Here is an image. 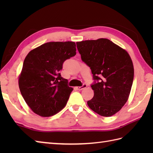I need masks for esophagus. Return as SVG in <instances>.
<instances>
[{
    "label": "esophagus",
    "mask_w": 153,
    "mask_h": 153,
    "mask_svg": "<svg viewBox=\"0 0 153 153\" xmlns=\"http://www.w3.org/2000/svg\"><path fill=\"white\" fill-rule=\"evenodd\" d=\"M87 87V85H86V84H83V85L81 87H76V89L77 90L80 91V90H82L84 88H85V87Z\"/></svg>",
    "instance_id": "34e87169"
}]
</instances>
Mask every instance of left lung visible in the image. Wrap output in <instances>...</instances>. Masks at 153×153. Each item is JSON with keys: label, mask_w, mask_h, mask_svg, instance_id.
Here are the masks:
<instances>
[{"label": "left lung", "mask_w": 153, "mask_h": 153, "mask_svg": "<svg viewBox=\"0 0 153 153\" xmlns=\"http://www.w3.org/2000/svg\"><path fill=\"white\" fill-rule=\"evenodd\" d=\"M81 58L90 67L93 98L87 101L98 114L109 117L120 111L128 99L134 69L127 51L107 39L77 42Z\"/></svg>", "instance_id": "1"}]
</instances>
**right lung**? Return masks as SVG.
Masks as SVG:
<instances>
[{
	"label": "right lung",
	"instance_id": "right-lung-1",
	"mask_svg": "<svg viewBox=\"0 0 153 153\" xmlns=\"http://www.w3.org/2000/svg\"><path fill=\"white\" fill-rule=\"evenodd\" d=\"M74 42H48L31 51L19 77V88L32 111L43 117L64 108L73 88L61 76L64 61L76 54Z\"/></svg>",
	"mask_w": 153,
	"mask_h": 153
}]
</instances>
